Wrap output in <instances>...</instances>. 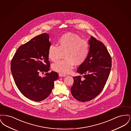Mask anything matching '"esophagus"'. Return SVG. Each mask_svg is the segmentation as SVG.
Listing matches in <instances>:
<instances>
[{
  "mask_svg": "<svg viewBox=\"0 0 131 131\" xmlns=\"http://www.w3.org/2000/svg\"><path fill=\"white\" fill-rule=\"evenodd\" d=\"M59 76L60 77H65V76H66V75H64V74H62L61 73H59Z\"/></svg>",
  "mask_w": 131,
  "mask_h": 131,
  "instance_id": "esophagus-1",
  "label": "esophagus"
}]
</instances>
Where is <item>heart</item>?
Instances as JSON below:
<instances>
[{"instance_id":"obj_1","label":"heart","mask_w":131,"mask_h":131,"mask_svg":"<svg viewBox=\"0 0 131 131\" xmlns=\"http://www.w3.org/2000/svg\"><path fill=\"white\" fill-rule=\"evenodd\" d=\"M89 52V44L87 40L82 39L77 34H63L57 41V46L51 45L48 49V56L52 62H56L61 53H64L65 59L52 65L53 70L62 74L70 73L74 64L81 65L87 59Z\"/></svg>"}]
</instances>
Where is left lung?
Instances as JSON below:
<instances>
[{
    "mask_svg": "<svg viewBox=\"0 0 131 131\" xmlns=\"http://www.w3.org/2000/svg\"><path fill=\"white\" fill-rule=\"evenodd\" d=\"M89 52L87 59L81 64L77 72L82 75L74 77L71 93L81 102L92 100L102 92L109 77L112 58L105 46L91 36L89 40Z\"/></svg>",
    "mask_w": 131,
    "mask_h": 131,
    "instance_id": "left-lung-1",
    "label": "left lung"
}]
</instances>
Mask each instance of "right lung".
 <instances>
[{
  "instance_id": "obj_1",
  "label": "right lung",
  "mask_w": 131,
  "mask_h": 131,
  "mask_svg": "<svg viewBox=\"0 0 131 131\" xmlns=\"http://www.w3.org/2000/svg\"><path fill=\"white\" fill-rule=\"evenodd\" d=\"M50 45L49 34H41L20 46L11 60V70L16 85L30 100L39 102L47 98L58 78L57 72H48L50 67L48 51ZM44 72L46 73L45 76L42 78L39 74Z\"/></svg>"
}]
</instances>
